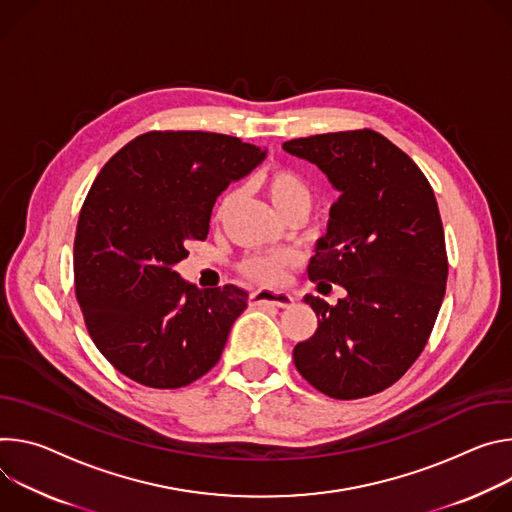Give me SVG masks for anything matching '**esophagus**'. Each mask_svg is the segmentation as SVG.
I'll use <instances>...</instances> for the list:
<instances>
[{"instance_id": "obj_1", "label": "esophagus", "mask_w": 512, "mask_h": 512, "mask_svg": "<svg viewBox=\"0 0 512 512\" xmlns=\"http://www.w3.org/2000/svg\"><path fill=\"white\" fill-rule=\"evenodd\" d=\"M295 303V299L289 293L282 291H268V289H260L256 293L250 295V305L252 307H260V305H272V307H291Z\"/></svg>"}]
</instances>
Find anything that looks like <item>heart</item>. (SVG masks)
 Returning <instances> with one entry per match:
<instances>
[{
	"label": "heart",
	"instance_id": "b5f03b06",
	"mask_svg": "<svg viewBox=\"0 0 512 512\" xmlns=\"http://www.w3.org/2000/svg\"><path fill=\"white\" fill-rule=\"evenodd\" d=\"M262 183L266 187L270 201L280 213H287L291 207L311 201L307 183L291 168H285V166L268 168L262 177ZM238 195H240L238 189L223 195L215 211L217 219L225 217V213L230 211L232 205L236 203ZM297 264H299V256L295 252L278 250V252H266V254H256L246 258L242 264V272L248 278L262 282V285H280V282L287 278V272Z\"/></svg>",
	"mask_w": 512,
	"mask_h": 512
}]
</instances>
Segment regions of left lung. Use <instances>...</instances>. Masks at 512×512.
<instances>
[{
  "instance_id": "8db88e82",
  "label": "left lung",
  "mask_w": 512,
  "mask_h": 512,
  "mask_svg": "<svg viewBox=\"0 0 512 512\" xmlns=\"http://www.w3.org/2000/svg\"><path fill=\"white\" fill-rule=\"evenodd\" d=\"M282 148L315 164L339 191L307 274L346 291L335 305L305 295L317 329L295 346V366L331 399H362L413 366L435 325L447 282L437 201L419 166L374 130Z\"/></svg>"
}]
</instances>
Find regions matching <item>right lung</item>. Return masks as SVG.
Masks as SVG:
<instances>
[{"label": "right lung", "instance_id": "right-lung-1", "mask_svg": "<svg viewBox=\"0 0 512 512\" xmlns=\"http://www.w3.org/2000/svg\"><path fill=\"white\" fill-rule=\"evenodd\" d=\"M264 158L234 136L148 132L93 181L73 250L77 301L97 350L138 384L181 388L217 364L248 293L197 289L175 266L207 238L217 197Z\"/></svg>", "mask_w": 512, "mask_h": 512}]
</instances>
